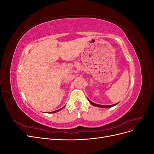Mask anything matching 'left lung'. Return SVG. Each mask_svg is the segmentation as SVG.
<instances>
[{"instance_id":"obj_1","label":"left lung","mask_w":154,"mask_h":154,"mask_svg":"<svg viewBox=\"0 0 154 154\" xmlns=\"http://www.w3.org/2000/svg\"><path fill=\"white\" fill-rule=\"evenodd\" d=\"M88 101L90 102L91 104L93 106H97V107H101V108H111V107H112V106L116 105L118 103H116V104H114V105H97V104L93 103V102H92L91 100H89L88 99Z\"/></svg>"}]
</instances>
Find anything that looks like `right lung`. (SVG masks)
I'll return each mask as SVG.
<instances>
[{"instance_id":"obj_1","label":"right lung","mask_w":154,"mask_h":154,"mask_svg":"<svg viewBox=\"0 0 154 154\" xmlns=\"http://www.w3.org/2000/svg\"><path fill=\"white\" fill-rule=\"evenodd\" d=\"M66 106H64L63 107H62V108H61V109H58V110H55V111H53V112H51V113H55V112H58V111H60V110H61L62 109H63L64 107Z\"/></svg>"}]
</instances>
